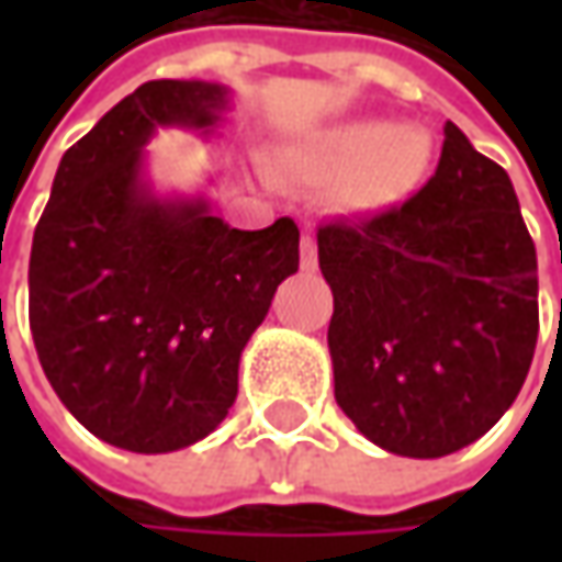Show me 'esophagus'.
<instances>
[{
	"label": "esophagus",
	"mask_w": 562,
	"mask_h": 562,
	"mask_svg": "<svg viewBox=\"0 0 562 562\" xmlns=\"http://www.w3.org/2000/svg\"><path fill=\"white\" fill-rule=\"evenodd\" d=\"M300 266L306 271H313L318 266V249L310 234H303V244H300Z\"/></svg>",
	"instance_id": "obj_1"
}]
</instances>
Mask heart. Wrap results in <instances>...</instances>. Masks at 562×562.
Returning <instances> with one entry per match:
<instances>
[{
	"instance_id": "heart-1",
	"label": "heart",
	"mask_w": 562,
	"mask_h": 562,
	"mask_svg": "<svg viewBox=\"0 0 562 562\" xmlns=\"http://www.w3.org/2000/svg\"><path fill=\"white\" fill-rule=\"evenodd\" d=\"M435 140L419 124H387L381 119L347 121L318 146V165L350 178V196L362 209H384L409 196L431 168Z\"/></svg>"
}]
</instances>
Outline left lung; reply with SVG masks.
<instances>
[{"mask_svg": "<svg viewBox=\"0 0 562 562\" xmlns=\"http://www.w3.org/2000/svg\"><path fill=\"white\" fill-rule=\"evenodd\" d=\"M318 266L337 406L381 450L438 460L513 406L538 340V256L509 175L453 121L416 196L318 227Z\"/></svg>", "mask_w": 562, "mask_h": 562, "instance_id": "left-lung-1", "label": "left lung"}]
</instances>
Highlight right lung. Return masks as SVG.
<instances>
[{"label": "right lung", "mask_w": 562, "mask_h": 562, "mask_svg": "<svg viewBox=\"0 0 562 562\" xmlns=\"http://www.w3.org/2000/svg\"><path fill=\"white\" fill-rule=\"evenodd\" d=\"M231 90L149 80L61 156L33 231L31 335L58 400L90 435L171 453L212 435L237 397L240 353L300 269V227L237 231L203 193L159 196V127L215 134Z\"/></svg>", "instance_id": "1"}]
</instances>
